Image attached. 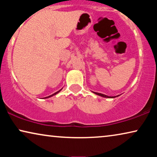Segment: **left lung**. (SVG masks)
Returning <instances> with one entry per match:
<instances>
[{
	"label": "left lung",
	"mask_w": 157,
	"mask_h": 157,
	"mask_svg": "<svg viewBox=\"0 0 157 157\" xmlns=\"http://www.w3.org/2000/svg\"><path fill=\"white\" fill-rule=\"evenodd\" d=\"M94 92V91H93ZM94 94H96V95H98L100 96H102V97H104V98H115V97H117V96H119V95L118 96H106L105 95V94H100V93H97V92H94Z\"/></svg>",
	"instance_id": "1"
}]
</instances>
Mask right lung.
<instances>
[{
  "mask_svg": "<svg viewBox=\"0 0 157 157\" xmlns=\"http://www.w3.org/2000/svg\"><path fill=\"white\" fill-rule=\"evenodd\" d=\"M61 90H59V91H57V92H56V93H54L53 94H52V95H51V96H47V97H45V98H49V97H51V96H54V95H56V94H57L58 93H59V92H60L61 91Z\"/></svg>",
  "mask_w": 157,
  "mask_h": 157,
  "instance_id": "obj_1",
  "label": "right lung"
}]
</instances>
